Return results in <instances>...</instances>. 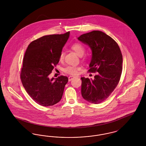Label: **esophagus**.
<instances>
[{"mask_svg":"<svg viewBox=\"0 0 146 146\" xmlns=\"http://www.w3.org/2000/svg\"><path fill=\"white\" fill-rule=\"evenodd\" d=\"M73 78H74V76H70L68 77V80H69V81H71L72 80V79Z\"/></svg>","mask_w":146,"mask_h":146,"instance_id":"esophagus-1","label":"esophagus"}]
</instances>
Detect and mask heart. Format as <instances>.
I'll list each match as a JSON object with an SVG mask.
<instances>
[{
    "mask_svg": "<svg viewBox=\"0 0 146 146\" xmlns=\"http://www.w3.org/2000/svg\"><path fill=\"white\" fill-rule=\"evenodd\" d=\"M71 48L73 49L76 52L77 55L79 56L83 55L85 53V48L83 45L79 42H76L72 44L71 46ZM64 52L63 51H62L60 53V57H59L60 61H62L64 58ZM79 69V67H78L74 66H68L64 69V71L65 73L69 74L76 75L78 73V70Z\"/></svg>",
    "mask_w": 146,
    "mask_h": 146,
    "instance_id": "1",
    "label": "heart"
}]
</instances>
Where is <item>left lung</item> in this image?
<instances>
[{"mask_svg": "<svg viewBox=\"0 0 146 146\" xmlns=\"http://www.w3.org/2000/svg\"><path fill=\"white\" fill-rule=\"evenodd\" d=\"M78 39L92 51L89 72H98L94 79L81 78L82 97L92 104H100L109 97L120 80L123 68L120 49L111 36L99 31L81 35Z\"/></svg>", "mask_w": 146, "mask_h": 146, "instance_id": "1", "label": "left lung"}]
</instances>
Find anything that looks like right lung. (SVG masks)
I'll use <instances>...</instances> for the list:
<instances>
[{"mask_svg": "<svg viewBox=\"0 0 146 146\" xmlns=\"http://www.w3.org/2000/svg\"><path fill=\"white\" fill-rule=\"evenodd\" d=\"M70 33L43 36L31 42L26 51L21 81L29 96L42 106H53L62 97L68 78L61 76L50 79L49 75L60 61Z\"/></svg>", "mask_w": 146, "mask_h": 146, "instance_id": "right-lung-1", "label": "right lung"}]
</instances>
